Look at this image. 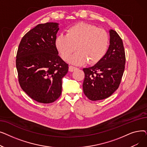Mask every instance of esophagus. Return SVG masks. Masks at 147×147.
Returning <instances> with one entry per match:
<instances>
[{
    "label": "esophagus",
    "mask_w": 147,
    "mask_h": 147,
    "mask_svg": "<svg viewBox=\"0 0 147 147\" xmlns=\"http://www.w3.org/2000/svg\"><path fill=\"white\" fill-rule=\"evenodd\" d=\"M76 69V68L75 67H73V66H71V65H70V66H69L68 70H69V71H70V72H73V71H74V70H75Z\"/></svg>",
    "instance_id": "obj_1"
}]
</instances>
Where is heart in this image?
I'll return each instance as SVG.
<instances>
[{
	"label": "heart",
	"instance_id": "b5f03b06",
	"mask_svg": "<svg viewBox=\"0 0 147 147\" xmlns=\"http://www.w3.org/2000/svg\"><path fill=\"white\" fill-rule=\"evenodd\" d=\"M55 45L63 59L66 60L75 50L77 52L69 58L75 65L86 63L95 64L105 55L109 45V36L103 29L84 22H80L67 30V34H59Z\"/></svg>",
	"mask_w": 147,
	"mask_h": 147
}]
</instances>
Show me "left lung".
<instances>
[{
    "instance_id": "1",
    "label": "left lung",
    "mask_w": 147,
    "mask_h": 147,
    "mask_svg": "<svg viewBox=\"0 0 147 147\" xmlns=\"http://www.w3.org/2000/svg\"><path fill=\"white\" fill-rule=\"evenodd\" d=\"M110 45L102 59L94 66L84 68L83 90L91 101L109 98L116 90L125 70V52L121 38L109 30Z\"/></svg>"
}]
</instances>
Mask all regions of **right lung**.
<instances>
[{
	"label": "right lung",
	"instance_id": "1",
	"mask_svg": "<svg viewBox=\"0 0 147 147\" xmlns=\"http://www.w3.org/2000/svg\"><path fill=\"white\" fill-rule=\"evenodd\" d=\"M58 30L57 22L38 24L24 36L19 45L16 67L20 86L38 102L56 101L61 94L62 79L68 70L56 47Z\"/></svg>",
	"mask_w": 147,
	"mask_h": 147
}]
</instances>
